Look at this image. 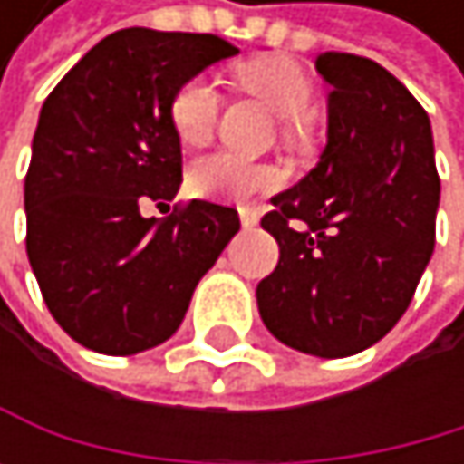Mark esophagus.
Wrapping results in <instances>:
<instances>
[{"label": "esophagus", "mask_w": 464, "mask_h": 464, "mask_svg": "<svg viewBox=\"0 0 464 464\" xmlns=\"http://www.w3.org/2000/svg\"><path fill=\"white\" fill-rule=\"evenodd\" d=\"M239 219H242V227H253V225H258V211L242 206V208H239Z\"/></svg>", "instance_id": "34e87169"}]
</instances>
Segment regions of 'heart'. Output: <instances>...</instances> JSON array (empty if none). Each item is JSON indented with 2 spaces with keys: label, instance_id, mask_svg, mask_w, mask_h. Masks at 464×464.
Segmentation results:
<instances>
[{
  "label": "heart",
  "instance_id": "1",
  "mask_svg": "<svg viewBox=\"0 0 464 464\" xmlns=\"http://www.w3.org/2000/svg\"><path fill=\"white\" fill-rule=\"evenodd\" d=\"M239 80L250 94H256L286 128H303L317 113V94L312 77L292 61H253L239 66ZM219 92L208 77L186 80L172 102L169 121L175 136L186 147H203L219 119ZM278 183V172L266 164H253L234 152H214L200 158L188 172V186L200 198L217 200H247L253 194L270 191Z\"/></svg>",
  "mask_w": 464,
  "mask_h": 464
}]
</instances>
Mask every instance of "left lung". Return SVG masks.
<instances>
[{"instance_id": "8db88e82", "label": "left lung", "mask_w": 464, "mask_h": 464, "mask_svg": "<svg viewBox=\"0 0 464 464\" xmlns=\"http://www.w3.org/2000/svg\"><path fill=\"white\" fill-rule=\"evenodd\" d=\"M317 72L331 85L328 144L261 219L281 258L256 297L276 340L343 359L412 303L434 253L440 175L429 113L398 77L348 52H323Z\"/></svg>"}]
</instances>
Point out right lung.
Returning <instances> with one entry per match:
<instances>
[{"label": "right lung", "instance_id": "obj_1", "mask_svg": "<svg viewBox=\"0 0 464 464\" xmlns=\"http://www.w3.org/2000/svg\"><path fill=\"white\" fill-rule=\"evenodd\" d=\"M237 52L208 33L128 27L46 97L24 178L27 258L46 309L82 348L130 356L169 340L239 230L237 208L208 200L178 203L164 219L141 214L183 180L175 92Z\"/></svg>", "mask_w": 464, "mask_h": 464}]
</instances>
